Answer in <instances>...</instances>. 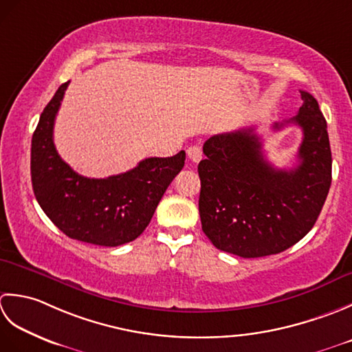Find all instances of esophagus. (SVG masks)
<instances>
[{"label": "esophagus", "instance_id": "1", "mask_svg": "<svg viewBox=\"0 0 352 352\" xmlns=\"http://www.w3.org/2000/svg\"><path fill=\"white\" fill-rule=\"evenodd\" d=\"M186 156L190 157L191 162H199L200 160H202V148H200L199 146H190L188 148H186Z\"/></svg>", "mask_w": 352, "mask_h": 352}]
</instances>
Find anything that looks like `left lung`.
Segmentation results:
<instances>
[{
  "instance_id": "obj_1",
  "label": "left lung",
  "mask_w": 352,
  "mask_h": 352,
  "mask_svg": "<svg viewBox=\"0 0 352 352\" xmlns=\"http://www.w3.org/2000/svg\"><path fill=\"white\" fill-rule=\"evenodd\" d=\"M296 117L275 123L302 129L298 166L275 168L255 127L214 135L199 162L202 229L217 249L243 258L279 254L316 223L331 185V148L318 100L300 91Z\"/></svg>"
}]
</instances>
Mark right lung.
I'll return each mask as SVG.
<instances>
[{"label": "right lung", "instance_id": "right-lung-1", "mask_svg": "<svg viewBox=\"0 0 352 352\" xmlns=\"http://www.w3.org/2000/svg\"><path fill=\"white\" fill-rule=\"evenodd\" d=\"M69 82L50 100L32 138V185L48 219L69 239L98 246L133 241L152 220L157 204L182 170L185 152L147 157L135 168L106 179L76 173L57 153L54 120Z\"/></svg>", "mask_w": 352, "mask_h": 352}]
</instances>
